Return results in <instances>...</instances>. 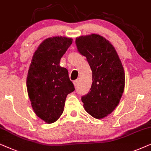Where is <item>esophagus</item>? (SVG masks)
Returning <instances> with one entry per match:
<instances>
[{
	"label": "esophagus",
	"mask_w": 151,
	"mask_h": 151,
	"mask_svg": "<svg viewBox=\"0 0 151 151\" xmlns=\"http://www.w3.org/2000/svg\"><path fill=\"white\" fill-rule=\"evenodd\" d=\"M74 85L75 86V88H77L78 85H79V80H75V81H74Z\"/></svg>",
	"instance_id": "esophagus-1"
}]
</instances>
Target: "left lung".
Instances as JSON below:
<instances>
[{
    "label": "left lung",
    "mask_w": 151,
    "mask_h": 151,
    "mask_svg": "<svg viewBox=\"0 0 151 151\" xmlns=\"http://www.w3.org/2000/svg\"><path fill=\"white\" fill-rule=\"evenodd\" d=\"M78 52L86 57L92 72L90 91L81 96L86 112L96 119L111 113L121 99L125 86L123 65L108 40L92 34L76 39Z\"/></svg>",
    "instance_id": "8db88e82"
}]
</instances>
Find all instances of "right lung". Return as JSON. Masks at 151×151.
Returning a JSON list of instances; mask_svg holds the SVG:
<instances>
[{"mask_svg": "<svg viewBox=\"0 0 151 151\" xmlns=\"http://www.w3.org/2000/svg\"><path fill=\"white\" fill-rule=\"evenodd\" d=\"M72 43V39L48 38L34 54L28 70L27 89L36 114L48 124L57 121L63 112L66 96L73 92L68 70L60 60Z\"/></svg>", "mask_w": 151, "mask_h": 151, "instance_id": "1", "label": "right lung"}]
</instances>
